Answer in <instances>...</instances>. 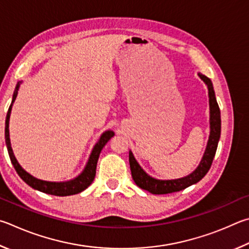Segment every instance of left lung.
<instances>
[{
  "instance_id": "left-lung-1",
  "label": "left lung",
  "mask_w": 249,
  "mask_h": 249,
  "mask_svg": "<svg viewBox=\"0 0 249 249\" xmlns=\"http://www.w3.org/2000/svg\"><path fill=\"white\" fill-rule=\"evenodd\" d=\"M198 76L204 82L208 89L209 96V108H210V134H209V140L207 143L206 151L198 167L195 169L189 175L176 179H158L150 176L140 164L137 162L136 158L131 151H129V163L130 169H131V175L134 182L141 189H144L153 195H165L172 194L176 191H180L186 189L187 187L197 184L202 178L207 175L211 164L214 159L217 143L221 136V112L219 105H217L215 93L213 89V84L211 80L201 73H198Z\"/></svg>"
}]
</instances>
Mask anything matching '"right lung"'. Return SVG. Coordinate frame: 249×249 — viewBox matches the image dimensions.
I'll return each mask as SVG.
<instances>
[{
  "label": "right lung",
  "mask_w": 249,
  "mask_h": 249,
  "mask_svg": "<svg viewBox=\"0 0 249 249\" xmlns=\"http://www.w3.org/2000/svg\"><path fill=\"white\" fill-rule=\"evenodd\" d=\"M20 84H21V81L16 84L14 94H13L12 104L10 108H8L6 120H5V143L8 151V155H10L11 162L13 164V166H14L15 171L17 172V174H18L21 179L26 182V184L32 187V188H34L35 190L41 191V193L52 195V196H59V197H65V196H72V195L82 193V191H84L87 187L93 182L96 175V166H97V160H98L100 152H102L103 147L106 145V143L110 140L113 136H115V132L111 131V130H107V131L102 133V136H100L98 141L96 142L93 150L90 152L89 160H87L84 169H83L80 175H77L75 178L67 181H47V180L38 179V178L30 175L29 173L26 172L25 169L20 166L19 163L17 162V160L14 155V152H13L12 145H11L10 129H8V127H10V117H11L13 104H14L15 99L17 97V94H18Z\"/></svg>",
  "instance_id": "obj_1"
}]
</instances>
